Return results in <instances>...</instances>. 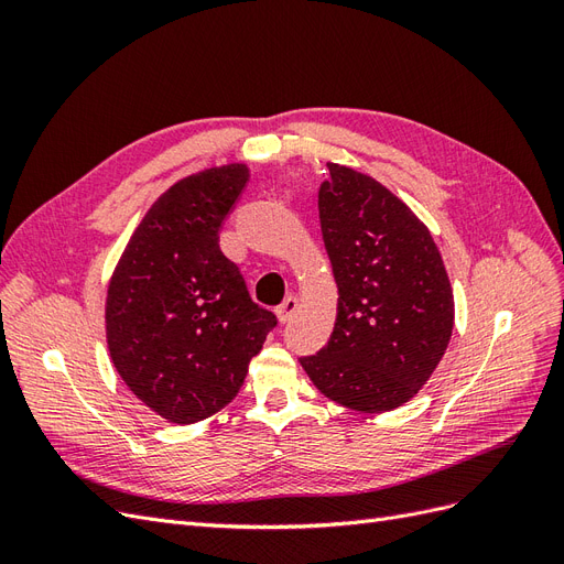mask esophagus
<instances>
[{
	"instance_id": "1",
	"label": "esophagus",
	"mask_w": 564,
	"mask_h": 564,
	"mask_svg": "<svg viewBox=\"0 0 564 564\" xmlns=\"http://www.w3.org/2000/svg\"><path fill=\"white\" fill-rule=\"evenodd\" d=\"M296 311H299V299L296 296H289V299H284V303L278 308V319L284 324V322H289V319L296 315Z\"/></svg>"
}]
</instances>
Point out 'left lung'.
<instances>
[{
	"label": "left lung",
	"mask_w": 564,
	"mask_h": 564,
	"mask_svg": "<svg viewBox=\"0 0 564 564\" xmlns=\"http://www.w3.org/2000/svg\"><path fill=\"white\" fill-rule=\"evenodd\" d=\"M317 207L338 286L329 344L301 367L324 398L362 414L412 400L454 329V292L431 230L383 183L327 162Z\"/></svg>",
	"instance_id": "1"
}]
</instances>
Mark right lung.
I'll return each mask as SVG.
<instances>
[{"label": "right lung", "mask_w": 564, "mask_h": 564, "mask_svg": "<svg viewBox=\"0 0 564 564\" xmlns=\"http://www.w3.org/2000/svg\"><path fill=\"white\" fill-rule=\"evenodd\" d=\"M249 181L245 162L202 169L152 202L112 270L106 340L127 388L169 423L191 425L240 392L275 315L259 308L218 228Z\"/></svg>", "instance_id": "right-lung-1"}]
</instances>
